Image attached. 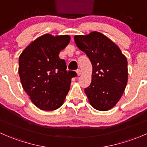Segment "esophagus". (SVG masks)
<instances>
[{
  "label": "esophagus",
  "instance_id": "esophagus-1",
  "mask_svg": "<svg viewBox=\"0 0 147 147\" xmlns=\"http://www.w3.org/2000/svg\"><path fill=\"white\" fill-rule=\"evenodd\" d=\"M76 72H77V73H78V75H80L81 74H82V70H81L80 69H78L76 70Z\"/></svg>",
  "mask_w": 147,
  "mask_h": 147
}]
</instances>
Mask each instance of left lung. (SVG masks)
Segmentation results:
<instances>
[{
	"label": "left lung",
	"mask_w": 147,
	"mask_h": 147,
	"mask_svg": "<svg viewBox=\"0 0 147 147\" xmlns=\"http://www.w3.org/2000/svg\"><path fill=\"white\" fill-rule=\"evenodd\" d=\"M74 40L92 65L91 84L84 89L90 105L100 111L112 109L127 86V58L115 42L99 32L75 35Z\"/></svg>",
	"instance_id": "left-lung-1"
}]
</instances>
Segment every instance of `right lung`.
Returning a JSON list of instances; mask_svg holds the SVG:
<instances>
[{"instance_id": "add662e5", "label": "right lung", "mask_w": 147, "mask_h": 147, "mask_svg": "<svg viewBox=\"0 0 147 147\" xmlns=\"http://www.w3.org/2000/svg\"><path fill=\"white\" fill-rule=\"evenodd\" d=\"M67 35L45 34L32 41L19 57L18 73L23 89L39 109L53 111L63 105L75 71H67L59 53L69 44Z\"/></svg>"}]
</instances>
